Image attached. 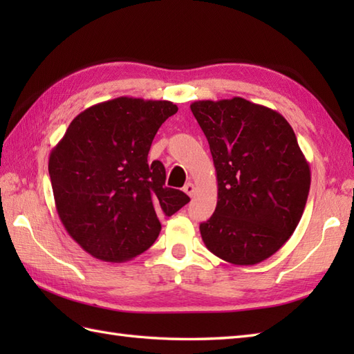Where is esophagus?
Wrapping results in <instances>:
<instances>
[{
    "instance_id": "34e87169",
    "label": "esophagus",
    "mask_w": 354,
    "mask_h": 354,
    "mask_svg": "<svg viewBox=\"0 0 354 354\" xmlns=\"http://www.w3.org/2000/svg\"><path fill=\"white\" fill-rule=\"evenodd\" d=\"M184 192L189 194V196H193V193H194V185H193V183H187L185 185H184Z\"/></svg>"
}]
</instances>
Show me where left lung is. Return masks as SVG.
Segmentation results:
<instances>
[{"label":"left lung","mask_w":354,"mask_h":354,"mask_svg":"<svg viewBox=\"0 0 354 354\" xmlns=\"http://www.w3.org/2000/svg\"><path fill=\"white\" fill-rule=\"evenodd\" d=\"M204 131L217 178V205L201 223L209 252L239 266L269 259L301 219L310 167L281 114L232 97L190 104Z\"/></svg>","instance_id":"8db88e82"}]
</instances>
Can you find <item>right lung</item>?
I'll list each match as a JSON object with an SVG mask.
<instances>
[{
    "instance_id": "add662e5",
    "label": "right lung",
    "mask_w": 354,
    "mask_h": 354,
    "mask_svg": "<svg viewBox=\"0 0 354 354\" xmlns=\"http://www.w3.org/2000/svg\"><path fill=\"white\" fill-rule=\"evenodd\" d=\"M176 112L167 100L117 97L80 112L51 150L57 214L93 257H137L160 234V216L190 202L184 192L165 187L161 161L147 160L158 129Z\"/></svg>"
}]
</instances>
